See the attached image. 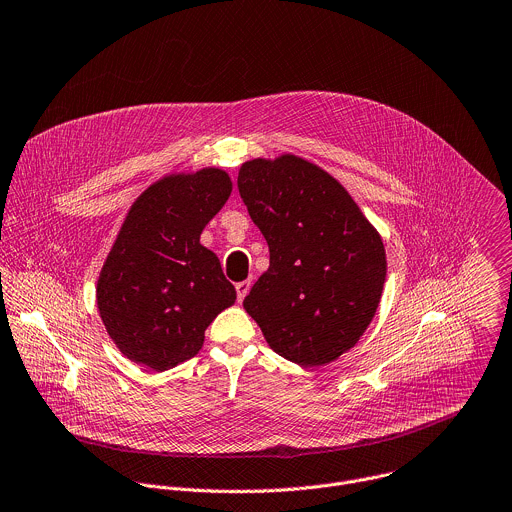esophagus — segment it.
Here are the masks:
<instances>
[{
	"label": "esophagus",
	"mask_w": 512,
	"mask_h": 512,
	"mask_svg": "<svg viewBox=\"0 0 512 512\" xmlns=\"http://www.w3.org/2000/svg\"><path fill=\"white\" fill-rule=\"evenodd\" d=\"M235 289H237V301L243 303V299L247 297V293L251 289V281H241V283L235 285Z\"/></svg>",
	"instance_id": "esophagus-1"
}]
</instances>
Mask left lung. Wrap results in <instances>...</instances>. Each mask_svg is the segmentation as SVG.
Wrapping results in <instances>:
<instances>
[{
    "label": "left lung",
    "mask_w": 512,
    "mask_h": 512,
    "mask_svg": "<svg viewBox=\"0 0 512 512\" xmlns=\"http://www.w3.org/2000/svg\"><path fill=\"white\" fill-rule=\"evenodd\" d=\"M237 187L269 245V269L245 311L287 361L339 359L381 303L387 255L379 231L333 175L293 153L245 161Z\"/></svg>",
    "instance_id": "obj_1"
}]
</instances>
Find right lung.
<instances>
[{
    "mask_svg": "<svg viewBox=\"0 0 512 512\" xmlns=\"http://www.w3.org/2000/svg\"><path fill=\"white\" fill-rule=\"evenodd\" d=\"M231 189L219 167L167 173L129 207L95 287L105 331L129 361L157 373L177 367L235 303L217 255L199 243Z\"/></svg>",
    "mask_w": 512,
    "mask_h": 512,
    "instance_id": "right-lung-1",
    "label": "right lung"
}]
</instances>
